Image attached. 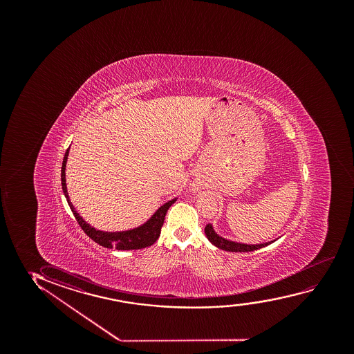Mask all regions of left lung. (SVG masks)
Here are the masks:
<instances>
[{
	"label": "left lung",
	"instance_id": "8db88e82",
	"mask_svg": "<svg viewBox=\"0 0 354 354\" xmlns=\"http://www.w3.org/2000/svg\"><path fill=\"white\" fill-rule=\"evenodd\" d=\"M204 232H205V236H207V238H208L212 244H214V245L218 248V249H223L225 252H254V250H257V249H260V248L266 247L268 244L273 243V241H271V242L262 243V244H244V243L228 241L226 238H223L221 236H218V233L214 231L213 225H210V223H208V225L205 226V228H204Z\"/></svg>",
	"mask_w": 354,
	"mask_h": 354
}]
</instances>
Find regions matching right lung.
I'll return each instance as SVG.
<instances>
[{"mask_svg":"<svg viewBox=\"0 0 354 354\" xmlns=\"http://www.w3.org/2000/svg\"><path fill=\"white\" fill-rule=\"evenodd\" d=\"M68 150H70V147L65 152L63 165H62V187H63V192L66 197L70 209L77 220L78 225L81 226L88 237L92 238L94 242L97 243L102 247L116 248L117 250H136V249L151 247L152 244H155L156 241L160 237V228L165 223V214L170 208V205L175 203L176 198L171 199L169 202L163 204L145 223H142L139 227L128 230V231H121V232L99 231L97 228L92 227L89 223H86L82 216H80V214L75 210L70 197H68L66 180H65V168H66Z\"/></svg>","mask_w":354,"mask_h":354,"instance_id":"1","label":"right lung"}]
</instances>
